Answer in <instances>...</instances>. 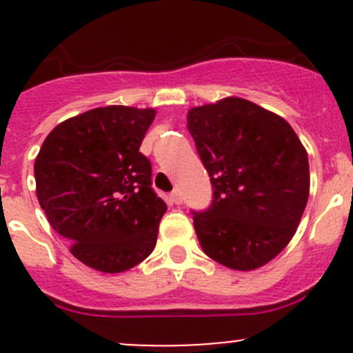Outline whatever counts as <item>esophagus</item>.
<instances>
[{"mask_svg":"<svg viewBox=\"0 0 353 353\" xmlns=\"http://www.w3.org/2000/svg\"><path fill=\"white\" fill-rule=\"evenodd\" d=\"M170 201L174 203V205H181L183 203V198H181V191L179 190H174L172 193H170Z\"/></svg>","mask_w":353,"mask_h":353,"instance_id":"1","label":"esophagus"}]
</instances>
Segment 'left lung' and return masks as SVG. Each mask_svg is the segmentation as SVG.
I'll return each instance as SVG.
<instances>
[{"label":"left lung","instance_id":"left-lung-1","mask_svg":"<svg viewBox=\"0 0 353 353\" xmlns=\"http://www.w3.org/2000/svg\"><path fill=\"white\" fill-rule=\"evenodd\" d=\"M213 199L193 223L206 256L249 272L272 261L297 230L309 198L307 152L279 114L239 97L188 112Z\"/></svg>","mask_w":353,"mask_h":353}]
</instances>
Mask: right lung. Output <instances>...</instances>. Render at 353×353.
Here are the masks:
<instances>
[{
	"label": "right lung",
	"mask_w": 353,
	"mask_h": 353,
	"mask_svg": "<svg viewBox=\"0 0 353 353\" xmlns=\"http://www.w3.org/2000/svg\"><path fill=\"white\" fill-rule=\"evenodd\" d=\"M154 119L155 109L87 110L58 124L35 159V193L49 223L99 272H126L157 244L167 205L140 152Z\"/></svg>",
	"instance_id": "1"
}]
</instances>
